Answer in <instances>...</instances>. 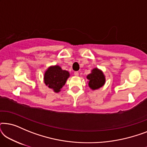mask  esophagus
<instances>
[{
  "instance_id": "34e87169",
  "label": "esophagus",
  "mask_w": 147,
  "mask_h": 147,
  "mask_svg": "<svg viewBox=\"0 0 147 147\" xmlns=\"http://www.w3.org/2000/svg\"><path fill=\"white\" fill-rule=\"evenodd\" d=\"M74 76H79V73H78V71H75V72H74Z\"/></svg>"
}]
</instances>
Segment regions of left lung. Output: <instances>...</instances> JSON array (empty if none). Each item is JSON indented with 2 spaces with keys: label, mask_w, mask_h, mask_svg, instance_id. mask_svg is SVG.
<instances>
[{
  "label": "left lung",
  "mask_w": 147,
  "mask_h": 147,
  "mask_svg": "<svg viewBox=\"0 0 147 147\" xmlns=\"http://www.w3.org/2000/svg\"><path fill=\"white\" fill-rule=\"evenodd\" d=\"M88 80V86L92 90H96L102 88L106 83V77L104 72L98 67L91 70V73L86 76Z\"/></svg>",
  "instance_id": "left-lung-1"
}]
</instances>
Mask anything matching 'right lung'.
I'll use <instances>...</instances> for the list:
<instances>
[{
  "label": "right lung",
  "mask_w": 147,
  "mask_h": 147,
  "mask_svg": "<svg viewBox=\"0 0 147 147\" xmlns=\"http://www.w3.org/2000/svg\"><path fill=\"white\" fill-rule=\"evenodd\" d=\"M70 74L58 65H51L45 70L43 76L44 83L55 93H59L65 85Z\"/></svg>",
  "instance_id": "add662e5"
}]
</instances>
